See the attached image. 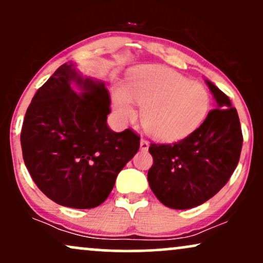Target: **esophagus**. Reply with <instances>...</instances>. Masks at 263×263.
Masks as SVG:
<instances>
[{"mask_svg":"<svg viewBox=\"0 0 263 263\" xmlns=\"http://www.w3.org/2000/svg\"><path fill=\"white\" fill-rule=\"evenodd\" d=\"M140 146H141V149H142V151H147V149H148V147H149L148 141H146V140H141Z\"/></svg>","mask_w":263,"mask_h":263,"instance_id":"obj_1","label":"esophagus"}]
</instances>
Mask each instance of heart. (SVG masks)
<instances>
[{
  "label": "heart",
  "mask_w": 263,
  "mask_h": 263,
  "mask_svg": "<svg viewBox=\"0 0 263 263\" xmlns=\"http://www.w3.org/2000/svg\"><path fill=\"white\" fill-rule=\"evenodd\" d=\"M146 131L162 142H177L203 125L211 106L206 87L164 66L138 69L129 77L126 90L114 93V111L121 122L137 115Z\"/></svg>",
  "instance_id": "1"
}]
</instances>
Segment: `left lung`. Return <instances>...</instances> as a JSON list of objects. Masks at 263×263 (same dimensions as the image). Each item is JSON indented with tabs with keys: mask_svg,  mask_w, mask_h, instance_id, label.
Returning <instances> with one entry per match:
<instances>
[{
	"mask_svg": "<svg viewBox=\"0 0 263 263\" xmlns=\"http://www.w3.org/2000/svg\"><path fill=\"white\" fill-rule=\"evenodd\" d=\"M208 86L218 102L194 134L176 143H151L153 164L148 183L165 206L190 209L213 198L230 179L242 148L236 108L213 83Z\"/></svg>",
	"mask_w": 263,
	"mask_h": 263,
	"instance_id": "obj_1",
	"label": "left lung"
}]
</instances>
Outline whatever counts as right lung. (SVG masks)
Listing matches in <instances>:
<instances>
[{
    "mask_svg": "<svg viewBox=\"0 0 263 263\" xmlns=\"http://www.w3.org/2000/svg\"><path fill=\"white\" fill-rule=\"evenodd\" d=\"M75 81L84 92L70 86ZM110 93L83 79L71 63L60 65L38 89L21 132L23 161L33 182L63 206L91 209L106 200L117 174L140 148L132 129L111 131Z\"/></svg>",
    "mask_w": 263,
    "mask_h": 263,
    "instance_id": "1",
    "label": "right lung"
}]
</instances>
